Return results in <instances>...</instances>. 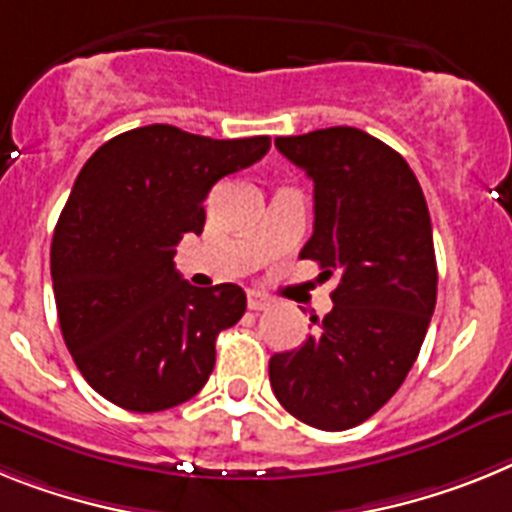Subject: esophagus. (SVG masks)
I'll use <instances>...</instances> for the list:
<instances>
[{
    "mask_svg": "<svg viewBox=\"0 0 512 512\" xmlns=\"http://www.w3.org/2000/svg\"><path fill=\"white\" fill-rule=\"evenodd\" d=\"M270 304H273V301H270L268 296H262V293H255V291L247 293V306H250L252 311H265L270 309Z\"/></svg>",
    "mask_w": 512,
    "mask_h": 512,
    "instance_id": "obj_1",
    "label": "esophagus"
}]
</instances>
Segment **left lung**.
<instances>
[{
	"mask_svg": "<svg viewBox=\"0 0 512 512\" xmlns=\"http://www.w3.org/2000/svg\"><path fill=\"white\" fill-rule=\"evenodd\" d=\"M314 182V234L299 257L337 275L332 311L301 348L270 358V386L296 420L348 430L407 379L438 291L433 229L402 154L350 126L278 136Z\"/></svg>",
	"mask_w": 512,
	"mask_h": 512,
	"instance_id": "obj_1",
	"label": "left lung"
}]
</instances>
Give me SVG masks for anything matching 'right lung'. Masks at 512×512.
I'll return each instance as SVG.
<instances>
[{"mask_svg":"<svg viewBox=\"0 0 512 512\" xmlns=\"http://www.w3.org/2000/svg\"><path fill=\"white\" fill-rule=\"evenodd\" d=\"M268 149V136L208 139L154 123L87 159L53 231L51 278L66 348L108 402L162 412L206 386L216 337L242 319L247 296L182 281L175 247L203 231L213 185Z\"/></svg>","mask_w":512,"mask_h":512,"instance_id":"1","label":"right lung"}]
</instances>
